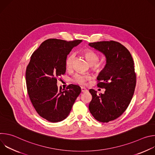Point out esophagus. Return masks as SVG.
<instances>
[{"mask_svg":"<svg viewBox=\"0 0 155 155\" xmlns=\"http://www.w3.org/2000/svg\"><path fill=\"white\" fill-rule=\"evenodd\" d=\"M81 93H84V92H86L87 91V90L86 89V88H84V87H81Z\"/></svg>","mask_w":155,"mask_h":155,"instance_id":"esophagus-1","label":"esophagus"}]
</instances>
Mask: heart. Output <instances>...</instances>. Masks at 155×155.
Returning <instances> with one entry per match:
<instances>
[{"label": "heart", "instance_id": "obj_1", "mask_svg": "<svg viewBox=\"0 0 155 155\" xmlns=\"http://www.w3.org/2000/svg\"><path fill=\"white\" fill-rule=\"evenodd\" d=\"M83 54L85 57L86 59L91 65H93V69L96 71H101L103 69V65L99 62V55L94 50L90 49H86L83 51ZM74 59V54L71 53L69 54L65 61V68L68 69H69L72 68L73 61ZM91 79V77L90 75L84 74H75L72 78H71V81L77 84L83 85L85 84L86 81Z\"/></svg>", "mask_w": 155, "mask_h": 155}]
</instances>
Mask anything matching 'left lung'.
<instances>
[{
  "mask_svg": "<svg viewBox=\"0 0 155 155\" xmlns=\"http://www.w3.org/2000/svg\"><path fill=\"white\" fill-rule=\"evenodd\" d=\"M102 52L107 64L97 77V87L105 88L104 94H97L91 89L92 100L89 110L98 121L108 123L120 117L129 106L136 85L134 63L129 50L114 40L90 43Z\"/></svg>",
  "mask_w": 155,
  "mask_h": 155,
  "instance_id": "left-lung-1",
  "label": "left lung"
}]
</instances>
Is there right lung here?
<instances>
[{
	"label": "right lung",
	"instance_id": "obj_1",
	"mask_svg": "<svg viewBox=\"0 0 155 155\" xmlns=\"http://www.w3.org/2000/svg\"><path fill=\"white\" fill-rule=\"evenodd\" d=\"M81 41L50 38L31 56L26 71L28 93L37 114L48 121L56 123L67 118L81 93L77 85L71 84L62 90L56 84L59 77L65 73L68 54Z\"/></svg>",
	"mask_w": 155,
	"mask_h": 155
}]
</instances>
